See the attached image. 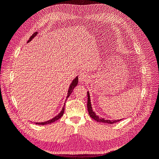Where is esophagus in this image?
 <instances>
[{
  "label": "esophagus",
  "mask_w": 159,
  "mask_h": 159,
  "mask_svg": "<svg viewBox=\"0 0 159 159\" xmlns=\"http://www.w3.org/2000/svg\"><path fill=\"white\" fill-rule=\"evenodd\" d=\"M88 80L89 75H88V74H86L84 71L81 72L79 75V80L80 82H85V81H87Z\"/></svg>",
  "instance_id": "34e87169"
}]
</instances>
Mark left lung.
Masks as SVG:
<instances>
[{
	"label": "left lung",
	"mask_w": 159,
	"mask_h": 159,
	"mask_svg": "<svg viewBox=\"0 0 159 159\" xmlns=\"http://www.w3.org/2000/svg\"><path fill=\"white\" fill-rule=\"evenodd\" d=\"M88 113L89 116L93 119L94 120H95L97 122H102V123H109V124H113L117 123L118 121H121L122 119H119V120H106L103 118L99 117L98 115H96V114L95 113L94 111H93L92 110V107H91V102H90V96H89V93L88 91Z\"/></svg>",
	"instance_id": "left-lung-1"
}]
</instances>
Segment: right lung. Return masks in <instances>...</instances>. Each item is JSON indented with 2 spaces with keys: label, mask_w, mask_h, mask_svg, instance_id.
<instances>
[{
  "label": "right lung",
  "mask_w": 159,
  "mask_h": 159,
  "mask_svg": "<svg viewBox=\"0 0 159 159\" xmlns=\"http://www.w3.org/2000/svg\"><path fill=\"white\" fill-rule=\"evenodd\" d=\"M37 34H38L37 32L34 33L33 34L30 36V38H29V40H28V42H29L30 41H31V40L33 39V38L35 37V36H36ZM78 76H77L76 78L73 80V81H72L71 85H70V86L69 89H68V95H67V98H69V96L70 95V94L71 93L72 91H73L74 88L75 87V86H76L77 85H78ZM64 109H65V103H64V107H63V108H62V109H61V111H60V113L58 115H56V116L55 117H54L53 119L49 120V121H48L43 122V123H36V124H37V125H44L50 124V123H53V122H54V121H57V120H58L60 118H61V117H62V115H64Z\"/></svg>",
  "instance_id": "1"
}]
</instances>
